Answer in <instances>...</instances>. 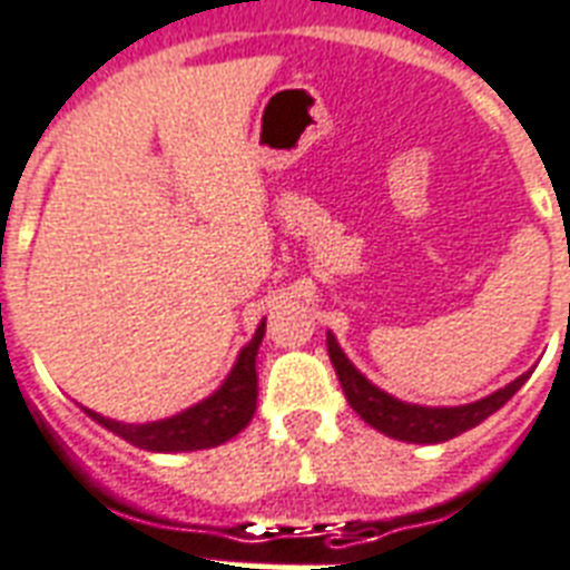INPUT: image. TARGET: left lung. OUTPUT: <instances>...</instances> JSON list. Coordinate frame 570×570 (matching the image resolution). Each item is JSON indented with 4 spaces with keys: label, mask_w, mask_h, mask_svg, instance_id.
Returning <instances> with one entry per match:
<instances>
[{
    "label": "left lung",
    "mask_w": 570,
    "mask_h": 570,
    "mask_svg": "<svg viewBox=\"0 0 570 570\" xmlns=\"http://www.w3.org/2000/svg\"><path fill=\"white\" fill-rule=\"evenodd\" d=\"M326 343L328 358L335 364V373L341 379V387L346 393V402L352 404V411L358 413L364 422H370L375 431L393 436V440H402V443H445L451 436H460L469 428L481 425L498 407H504L519 393L521 384L530 379V373L519 375L512 384L495 390L492 396L481 399V402L460 404V407H422V404L393 399L390 393L375 387L373 381H366L355 370V364L343 355L332 332H328Z\"/></svg>",
    "instance_id": "left-lung-1"
}]
</instances>
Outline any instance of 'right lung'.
<instances>
[{"mask_svg": "<svg viewBox=\"0 0 570 570\" xmlns=\"http://www.w3.org/2000/svg\"><path fill=\"white\" fill-rule=\"evenodd\" d=\"M265 337V320L256 328L253 341L247 343L229 370L227 381L220 384L209 399L197 402L189 411L168 416L159 422H145V425H125V422L107 420L96 411H83L105 425L107 431L119 434L136 449L145 451H197V449H212L233 440L238 431L247 428V422L256 413V396H258V375H256V355L258 343Z\"/></svg>", "mask_w": 570, "mask_h": 570, "instance_id": "right-lung-1", "label": "right lung"}]
</instances>
